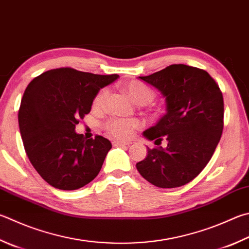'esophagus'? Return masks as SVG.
I'll list each match as a JSON object with an SVG mask.
<instances>
[{
    "instance_id": "esophagus-1",
    "label": "esophagus",
    "mask_w": 249,
    "mask_h": 249,
    "mask_svg": "<svg viewBox=\"0 0 249 249\" xmlns=\"http://www.w3.org/2000/svg\"><path fill=\"white\" fill-rule=\"evenodd\" d=\"M130 143H132V142H121V140H115V142H113V146H115V147L129 146Z\"/></svg>"
}]
</instances>
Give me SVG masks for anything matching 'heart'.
Instances as JSON below:
<instances>
[{
  "label": "heart",
  "mask_w": 249,
  "mask_h": 249,
  "mask_svg": "<svg viewBox=\"0 0 249 249\" xmlns=\"http://www.w3.org/2000/svg\"><path fill=\"white\" fill-rule=\"evenodd\" d=\"M123 88L128 96L138 105H148L155 98L153 90L149 88L147 85L137 80L128 81V83L123 85ZM107 97H109L107 88L101 89L93 100L94 109H102L106 106ZM105 127L107 130V133H110L112 136L117 138H128L133 134V130L139 127V123L135 120L113 119L107 122Z\"/></svg>",
  "instance_id": "b5f03b06"
}]
</instances>
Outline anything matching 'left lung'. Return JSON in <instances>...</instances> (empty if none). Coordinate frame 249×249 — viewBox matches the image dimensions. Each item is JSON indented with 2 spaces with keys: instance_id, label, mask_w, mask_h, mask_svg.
Here are the masks:
<instances>
[{
  "instance_id": "left-lung-1",
  "label": "left lung",
  "mask_w": 249,
  "mask_h": 249,
  "mask_svg": "<svg viewBox=\"0 0 249 249\" xmlns=\"http://www.w3.org/2000/svg\"><path fill=\"white\" fill-rule=\"evenodd\" d=\"M139 78L165 99V114L142 133L156 144L136 168L160 188L179 187L193 180L210 161L223 130L222 92L206 71L173 64Z\"/></svg>"
}]
</instances>
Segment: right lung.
<instances>
[{"label":"right lung","instance_id":"right-lung-1","mask_svg":"<svg viewBox=\"0 0 249 249\" xmlns=\"http://www.w3.org/2000/svg\"><path fill=\"white\" fill-rule=\"evenodd\" d=\"M119 77L62 67L27 86L18 111L20 136L31 164L51 186L74 191L99 174L112 148L110 140L86 139L75 128L91 110L99 90Z\"/></svg>","mask_w":249,"mask_h":249}]
</instances>
